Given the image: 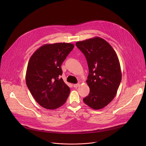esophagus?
Returning <instances> with one entry per match:
<instances>
[{
    "label": "esophagus",
    "instance_id": "obj_1",
    "mask_svg": "<svg viewBox=\"0 0 146 146\" xmlns=\"http://www.w3.org/2000/svg\"><path fill=\"white\" fill-rule=\"evenodd\" d=\"M80 84H74V88H78L79 86H80Z\"/></svg>",
    "mask_w": 146,
    "mask_h": 146
}]
</instances>
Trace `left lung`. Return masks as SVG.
I'll return each mask as SVG.
<instances>
[{"label": "left lung", "instance_id": "1", "mask_svg": "<svg viewBox=\"0 0 146 146\" xmlns=\"http://www.w3.org/2000/svg\"><path fill=\"white\" fill-rule=\"evenodd\" d=\"M88 65L86 83L90 88L84 103L94 110H100L115 98L122 75L118 57L111 45L104 39L94 37L76 42Z\"/></svg>", "mask_w": 146, "mask_h": 146}]
</instances>
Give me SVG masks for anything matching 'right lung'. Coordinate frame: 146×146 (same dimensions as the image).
<instances>
[{
  "mask_svg": "<svg viewBox=\"0 0 146 146\" xmlns=\"http://www.w3.org/2000/svg\"><path fill=\"white\" fill-rule=\"evenodd\" d=\"M74 47L71 43L46 44L30 58L26 74V85L36 101L45 108H58L69 96L70 88L60 77L62 74L61 66Z\"/></svg>",
  "mask_w": 146,
  "mask_h": 146,
  "instance_id": "1",
  "label": "right lung"
}]
</instances>
